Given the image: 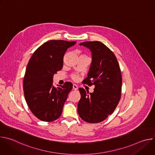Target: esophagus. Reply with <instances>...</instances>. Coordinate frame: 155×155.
<instances>
[{"instance_id": "obj_1", "label": "esophagus", "mask_w": 155, "mask_h": 155, "mask_svg": "<svg viewBox=\"0 0 155 155\" xmlns=\"http://www.w3.org/2000/svg\"><path fill=\"white\" fill-rule=\"evenodd\" d=\"M78 88V86H77V84H73V90H77Z\"/></svg>"}]
</instances>
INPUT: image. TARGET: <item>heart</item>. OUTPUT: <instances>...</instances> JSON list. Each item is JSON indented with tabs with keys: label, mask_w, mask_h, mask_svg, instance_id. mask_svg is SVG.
I'll return each mask as SVG.
<instances>
[{
	"label": "heart",
	"mask_w": 155,
	"mask_h": 155,
	"mask_svg": "<svg viewBox=\"0 0 155 155\" xmlns=\"http://www.w3.org/2000/svg\"><path fill=\"white\" fill-rule=\"evenodd\" d=\"M71 77H72V78L74 80H78V78H79L77 74H73V75H72Z\"/></svg>",
	"instance_id": "heart-1"
}]
</instances>
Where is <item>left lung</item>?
Here are the masks:
<instances>
[{
	"label": "left lung",
	"instance_id": "8db88e82",
	"mask_svg": "<svg viewBox=\"0 0 155 155\" xmlns=\"http://www.w3.org/2000/svg\"><path fill=\"white\" fill-rule=\"evenodd\" d=\"M92 53V63L83 83L94 84L93 93L79 88L81 99L78 113L86 122L97 123L105 120L117 107L121 96L122 77L120 65L114 53L99 41L80 44Z\"/></svg>",
	"mask_w": 155,
	"mask_h": 155
}]
</instances>
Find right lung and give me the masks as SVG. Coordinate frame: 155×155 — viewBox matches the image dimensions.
I'll return each instance as SVG.
<instances>
[{"label": "right lung", "instance_id": "right-lung-1", "mask_svg": "<svg viewBox=\"0 0 155 155\" xmlns=\"http://www.w3.org/2000/svg\"><path fill=\"white\" fill-rule=\"evenodd\" d=\"M75 43L62 40L47 41L34 51L28 64L23 80L25 97L32 113L41 121L51 122L61 115L72 83L66 81L55 87L53 78L62 68L65 51Z\"/></svg>", "mask_w": 155, "mask_h": 155}]
</instances>
